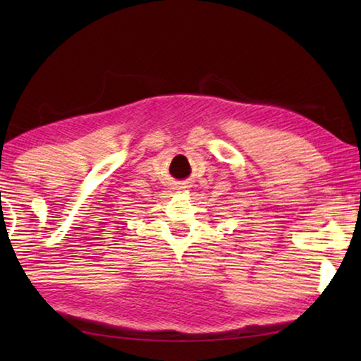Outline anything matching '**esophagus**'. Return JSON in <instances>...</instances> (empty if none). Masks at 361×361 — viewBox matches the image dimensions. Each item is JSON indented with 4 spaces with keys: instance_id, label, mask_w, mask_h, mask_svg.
<instances>
[{
    "instance_id": "obj_1",
    "label": "esophagus",
    "mask_w": 361,
    "mask_h": 361,
    "mask_svg": "<svg viewBox=\"0 0 361 361\" xmlns=\"http://www.w3.org/2000/svg\"><path fill=\"white\" fill-rule=\"evenodd\" d=\"M180 188H186V186H180Z\"/></svg>"
}]
</instances>
